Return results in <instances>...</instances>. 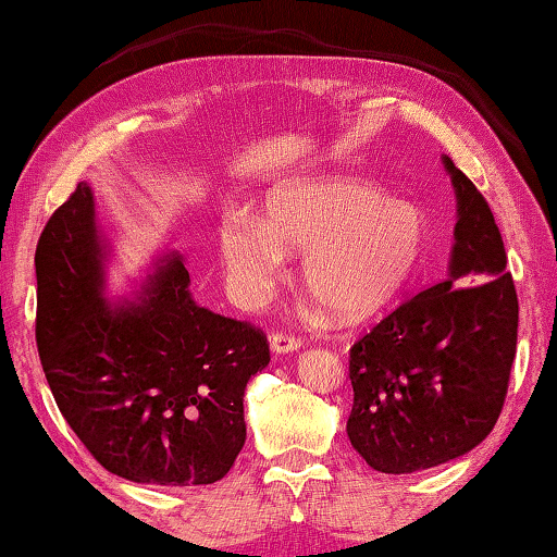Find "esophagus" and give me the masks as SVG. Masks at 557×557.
<instances>
[{"label":"esophagus","instance_id":"34e87169","mask_svg":"<svg viewBox=\"0 0 557 557\" xmlns=\"http://www.w3.org/2000/svg\"><path fill=\"white\" fill-rule=\"evenodd\" d=\"M300 337L287 335V332H272L270 335V350L275 355H287L300 350Z\"/></svg>","mask_w":557,"mask_h":557}]
</instances>
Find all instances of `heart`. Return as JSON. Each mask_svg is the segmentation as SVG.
<instances>
[{
    "label": "heart",
    "instance_id": "1",
    "mask_svg": "<svg viewBox=\"0 0 557 557\" xmlns=\"http://www.w3.org/2000/svg\"><path fill=\"white\" fill-rule=\"evenodd\" d=\"M428 222L418 207L358 180L322 177L277 185L262 220L230 210L220 257L235 300L252 310L275 289L285 252H302V285L339 320L385 307L418 270Z\"/></svg>",
    "mask_w": 557,
    "mask_h": 557
}]
</instances>
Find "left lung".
I'll list each match as a JSON object with an SVG mask.
<instances>
[{"instance_id":"obj_1","label":"left lung","mask_w":557,"mask_h":557,"mask_svg":"<svg viewBox=\"0 0 557 557\" xmlns=\"http://www.w3.org/2000/svg\"><path fill=\"white\" fill-rule=\"evenodd\" d=\"M458 222L450 272L350 350L347 437L372 470L418 472L483 443L500 418L518 345V295L478 187L443 157Z\"/></svg>"}]
</instances>
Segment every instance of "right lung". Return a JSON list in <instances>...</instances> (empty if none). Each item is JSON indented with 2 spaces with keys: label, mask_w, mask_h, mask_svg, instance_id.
Returning <instances> with one entry per match:
<instances>
[{
  "label": "right lung",
  "mask_w": 557,
  "mask_h": 557,
  "mask_svg": "<svg viewBox=\"0 0 557 557\" xmlns=\"http://www.w3.org/2000/svg\"><path fill=\"white\" fill-rule=\"evenodd\" d=\"M112 243L79 182L41 232L37 350L57 408L95 460L132 483L210 485L243 450L245 387L268 337L197 305L180 252L132 297H107Z\"/></svg>",
  "instance_id": "1"
}]
</instances>
